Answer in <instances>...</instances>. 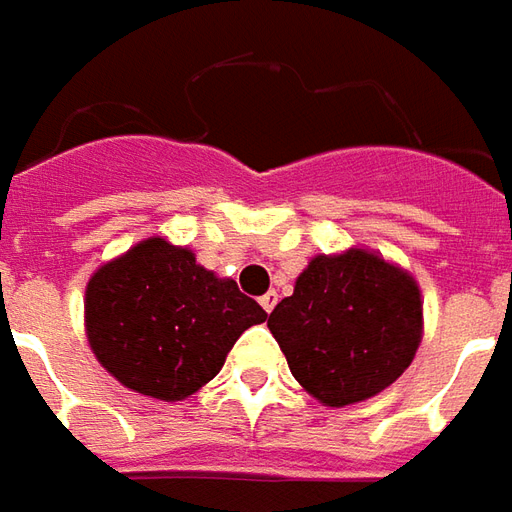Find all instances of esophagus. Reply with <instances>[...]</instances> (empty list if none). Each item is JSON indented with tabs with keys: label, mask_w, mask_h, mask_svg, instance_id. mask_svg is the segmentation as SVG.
<instances>
[{
	"label": "esophagus",
	"mask_w": 512,
	"mask_h": 512,
	"mask_svg": "<svg viewBox=\"0 0 512 512\" xmlns=\"http://www.w3.org/2000/svg\"><path fill=\"white\" fill-rule=\"evenodd\" d=\"M260 307H263V310H266V312L274 310V307H277V293H274V290H268L266 296L260 299Z\"/></svg>",
	"instance_id": "esophagus-1"
}]
</instances>
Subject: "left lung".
<instances>
[{"mask_svg":"<svg viewBox=\"0 0 512 512\" xmlns=\"http://www.w3.org/2000/svg\"><path fill=\"white\" fill-rule=\"evenodd\" d=\"M293 378L326 406L378 395L411 365L422 337L419 288L406 271L351 249L315 257L268 315Z\"/></svg>","mask_w":512,"mask_h":512,"instance_id":"1","label":"left lung"}]
</instances>
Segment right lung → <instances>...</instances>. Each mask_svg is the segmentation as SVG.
Segmentation results:
<instances>
[{
    "instance_id": "1",
    "label": "right lung",
    "mask_w": 512,
    "mask_h": 512,
    "mask_svg": "<svg viewBox=\"0 0 512 512\" xmlns=\"http://www.w3.org/2000/svg\"><path fill=\"white\" fill-rule=\"evenodd\" d=\"M87 334L98 362L142 395L183 400L208 384L235 340L268 312L189 249L147 238L87 285Z\"/></svg>"
}]
</instances>
